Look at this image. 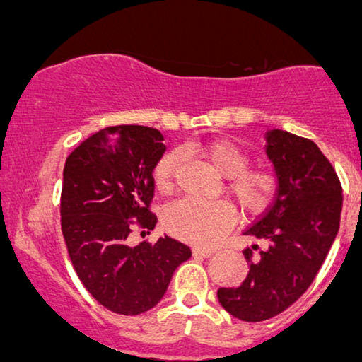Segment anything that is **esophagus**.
Segmentation results:
<instances>
[{"label": "esophagus", "instance_id": "obj_1", "mask_svg": "<svg viewBox=\"0 0 362 362\" xmlns=\"http://www.w3.org/2000/svg\"><path fill=\"white\" fill-rule=\"evenodd\" d=\"M192 253L197 256H204V258H209V256H212L214 253H216V248H207V246H194Z\"/></svg>", "mask_w": 362, "mask_h": 362}]
</instances>
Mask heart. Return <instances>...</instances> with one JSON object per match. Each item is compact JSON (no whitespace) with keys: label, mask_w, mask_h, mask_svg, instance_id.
I'll use <instances>...</instances> for the list:
<instances>
[{"label":"heart","mask_w":362,"mask_h":362,"mask_svg":"<svg viewBox=\"0 0 362 362\" xmlns=\"http://www.w3.org/2000/svg\"><path fill=\"white\" fill-rule=\"evenodd\" d=\"M199 153L227 177L225 189L238 204L245 214H259L269 206L276 192V177L269 171L248 170L250 155L232 140L218 139L199 146ZM180 153L171 151L158 161L155 168V185L158 191L171 189L173 177ZM235 212L225 201H204V199L185 197L166 206L163 211V225L171 235L196 245L216 243L232 225Z\"/></svg>","instance_id":"1"}]
</instances>
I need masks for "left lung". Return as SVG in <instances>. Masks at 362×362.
Listing matches in <instances>:
<instances>
[{"instance_id":"left-lung-1","label":"left lung","mask_w":362,"mask_h":362,"mask_svg":"<svg viewBox=\"0 0 362 362\" xmlns=\"http://www.w3.org/2000/svg\"><path fill=\"white\" fill-rule=\"evenodd\" d=\"M266 155L277 177L276 199L248 237L266 240L245 248L250 264L238 287H220V305L243 322H263L291 307L315 279L339 230L343 191L332 163L312 140L287 130L266 132Z\"/></svg>"}]
</instances>
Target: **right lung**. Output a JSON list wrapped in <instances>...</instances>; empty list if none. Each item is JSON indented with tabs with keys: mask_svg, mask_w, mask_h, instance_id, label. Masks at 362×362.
I'll list each match as a JSON object with an SVG mask.
<instances>
[{
	"mask_svg": "<svg viewBox=\"0 0 362 362\" xmlns=\"http://www.w3.org/2000/svg\"><path fill=\"white\" fill-rule=\"evenodd\" d=\"M163 140L158 129L116 125L83 140L65 161L60 214L73 268L101 305L122 315L153 308L191 258L189 246L166 235L129 243L130 220L146 230L156 225L148 206Z\"/></svg>",
	"mask_w": 362,
	"mask_h": 362,
	"instance_id": "right-lung-1",
	"label": "right lung"
}]
</instances>
